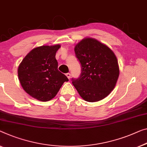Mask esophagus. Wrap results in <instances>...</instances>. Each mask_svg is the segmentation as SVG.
Listing matches in <instances>:
<instances>
[{
	"label": "esophagus",
	"mask_w": 147,
	"mask_h": 147,
	"mask_svg": "<svg viewBox=\"0 0 147 147\" xmlns=\"http://www.w3.org/2000/svg\"><path fill=\"white\" fill-rule=\"evenodd\" d=\"M66 76H67V78H69V79H70V78H71V74H70V73H67L66 74Z\"/></svg>",
	"instance_id": "obj_1"
}]
</instances>
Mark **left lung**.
Here are the masks:
<instances>
[{
	"label": "left lung",
	"instance_id": "left-lung-1",
	"mask_svg": "<svg viewBox=\"0 0 147 147\" xmlns=\"http://www.w3.org/2000/svg\"><path fill=\"white\" fill-rule=\"evenodd\" d=\"M82 66L80 78L73 79L74 86L85 101L95 102L107 97L114 89L119 75L115 55L97 39L86 38L74 46Z\"/></svg>",
	"mask_w": 147,
	"mask_h": 147
}]
</instances>
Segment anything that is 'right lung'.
Returning a JSON list of instances; mask_svg holds the SVG:
<instances>
[{
    "mask_svg": "<svg viewBox=\"0 0 147 147\" xmlns=\"http://www.w3.org/2000/svg\"><path fill=\"white\" fill-rule=\"evenodd\" d=\"M59 44L42 45L30 51L18 69L20 84L35 99L47 102L53 99L63 83L69 79L58 70L55 59Z\"/></svg>",
    "mask_w": 147,
    "mask_h": 147,
    "instance_id": "add662e5",
    "label": "right lung"
}]
</instances>
